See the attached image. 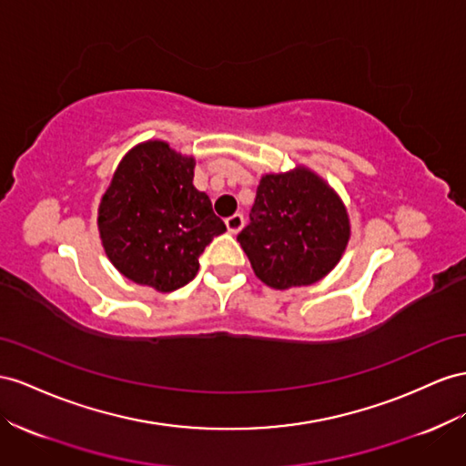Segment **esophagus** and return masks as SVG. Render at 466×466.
Here are the masks:
<instances>
[{
  "label": "esophagus",
  "mask_w": 466,
  "mask_h": 466,
  "mask_svg": "<svg viewBox=\"0 0 466 466\" xmlns=\"http://www.w3.org/2000/svg\"><path fill=\"white\" fill-rule=\"evenodd\" d=\"M225 225H228L229 233L237 235L238 231L243 229V225H245V218H243V213H235V216L228 218V219H225Z\"/></svg>",
  "instance_id": "esophagus-1"
}]
</instances>
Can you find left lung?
I'll use <instances>...</instances> for the list:
<instances>
[{
    "label": "left lung",
    "mask_w": 466,
    "mask_h": 466,
    "mask_svg": "<svg viewBox=\"0 0 466 466\" xmlns=\"http://www.w3.org/2000/svg\"><path fill=\"white\" fill-rule=\"evenodd\" d=\"M248 219L237 241L257 279L276 290L321 280L350 237L341 198L304 167L262 176Z\"/></svg>",
    "instance_id": "obj_1"
}]
</instances>
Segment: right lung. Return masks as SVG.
Listing matches in <instances>:
<instances>
[{"instance_id": "obj_1", "label": "right lung", "mask_w": 466, "mask_h": 466, "mask_svg": "<svg viewBox=\"0 0 466 466\" xmlns=\"http://www.w3.org/2000/svg\"><path fill=\"white\" fill-rule=\"evenodd\" d=\"M192 157L165 141L131 148L113 174L97 213L107 258L125 279L158 292L186 286L199 268V255L221 235L225 223L206 192L194 187Z\"/></svg>"}]
</instances>
